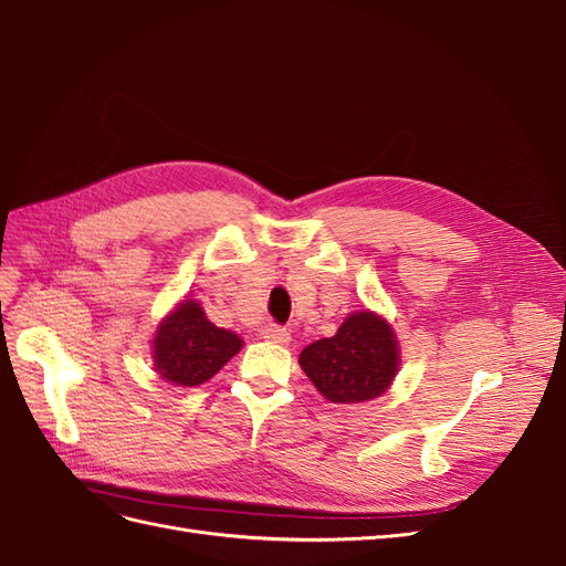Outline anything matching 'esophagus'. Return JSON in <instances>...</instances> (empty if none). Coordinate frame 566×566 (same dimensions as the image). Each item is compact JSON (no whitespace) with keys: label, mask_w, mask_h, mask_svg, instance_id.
<instances>
[{"label":"esophagus","mask_w":566,"mask_h":566,"mask_svg":"<svg viewBox=\"0 0 566 566\" xmlns=\"http://www.w3.org/2000/svg\"><path fill=\"white\" fill-rule=\"evenodd\" d=\"M262 337L269 339V342H276V345H287V342H290V333L285 328H281V325H276V323L264 325Z\"/></svg>","instance_id":"34e87169"}]
</instances>
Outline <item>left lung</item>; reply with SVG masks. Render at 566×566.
I'll return each mask as SVG.
<instances>
[{
    "mask_svg": "<svg viewBox=\"0 0 566 566\" xmlns=\"http://www.w3.org/2000/svg\"><path fill=\"white\" fill-rule=\"evenodd\" d=\"M300 366L331 403H364L385 394L399 370V342L373 312H354L333 337L302 349Z\"/></svg>",
    "mask_w": 566,
    "mask_h": 566,
    "instance_id": "1",
    "label": "left lung"
}]
</instances>
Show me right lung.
<instances>
[{
	"label": "right lung",
	"instance_id": "add662e5",
	"mask_svg": "<svg viewBox=\"0 0 566 566\" xmlns=\"http://www.w3.org/2000/svg\"><path fill=\"white\" fill-rule=\"evenodd\" d=\"M241 347L243 339L227 328H217L196 300H184L158 325L153 337V366L167 382L196 387L217 375Z\"/></svg>",
	"mask_w": 566,
	"mask_h": 566
}]
</instances>
